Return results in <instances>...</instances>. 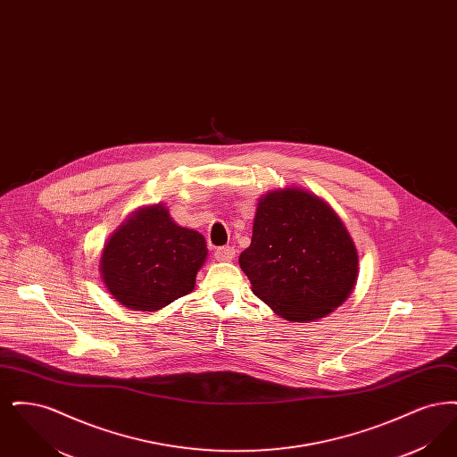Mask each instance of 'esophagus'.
I'll return each mask as SVG.
<instances>
[{
    "mask_svg": "<svg viewBox=\"0 0 457 457\" xmlns=\"http://www.w3.org/2000/svg\"><path fill=\"white\" fill-rule=\"evenodd\" d=\"M214 255H216L219 262H231L235 259V248L233 246H222V248L216 250Z\"/></svg>",
    "mask_w": 457,
    "mask_h": 457,
    "instance_id": "obj_1",
    "label": "esophagus"
}]
</instances>
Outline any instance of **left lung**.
<instances>
[{
	"label": "left lung",
	"mask_w": 457,
	"mask_h": 457,
	"mask_svg": "<svg viewBox=\"0 0 457 457\" xmlns=\"http://www.w3.org/2000/svg\"><path fill=\"white\" fill-rule=\"evenodd\" d=\"M239 267L252 291L287 322H313L353 293L360 259L336 211L302 187L259 198L250 246Z\"/></svg>",
	"instance_id": "1"
}]
</instances>
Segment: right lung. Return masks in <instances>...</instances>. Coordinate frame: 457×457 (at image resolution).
Listing matches in <instances>:
<instances>
[{
    "mask_svg": "<svg viewBox=\"0 0 457 457\" xmlns=\"http://www.w3.org/2000/svg\"><path fill=\"white\" fill-rule=\"evenodd\" d=\"M207 261L205 239L174 222L164 204L138 207L104 243L101 279L118 303L157 312L195 287Z\"/></svg>",
    "mask_w": 457,
    "mask_h": 457,
    "instance_id": "1",
    "label": "right lung"
}]
</instances>
